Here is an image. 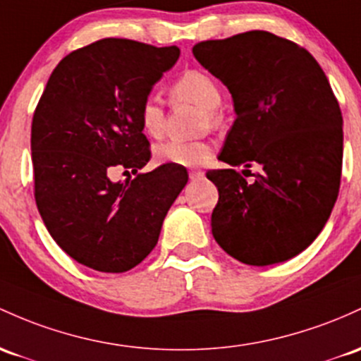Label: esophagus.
Masks as SVG:
<instances>
[{
  "instance_id": "esophagus-1",
  "label": "esophagus",
  "mask_w": 361,
  "mask_h": 361,
  "mask_svg": "<svg viewBox=\"0 0 361 361\" xmlns=\"http://www.w3.org/2000/svg\"><path fill=\"white\" fill-rule=\"evenodd\" d=\"M204 178V171L202 169H193V171H190V180L197 181V180H202Z\"/></svg>"
}]
</instances>
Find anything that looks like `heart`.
Instances as JSON below:
<instances>
[{"mask_svg": "<svg viewBox=\"0 0 361 361\" xmlns=\"http://www.w3.org/2000/svg\"><path fill=\"white\" fill-rule=\"evenodd\" d=\"M169 94L174 101H188L200 106L204 126H214L219 123V104L223 101L221 89L207 71L199 68L185 70L169 87ZM138 123L145 135L157 138L164 130V109L159 101L147 97L138 109ZM212 156V145L209 142H183L168 140L154 149V157L159 164L192 168L207 161Z\"/></svg>", "mask_w": 361, "mask_h": 361, "instance_id": "b5f03b06", "label": "heart"}]
</instances>
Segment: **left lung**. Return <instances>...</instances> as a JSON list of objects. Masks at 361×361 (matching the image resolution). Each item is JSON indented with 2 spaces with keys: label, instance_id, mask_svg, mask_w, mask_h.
I'll return each mask as SVG.
<instances>
[{
  "label": "left lung",
  "instance_id": "obj_1",
  "mask_svg": "<svg viewBox=\"0 0 361 361\" xmlns=\"http://www.w3.org/2000/svg\"><path fill=\"white\" fill-rule=\"evenodd\" d=\"M193 56L231 92L236 120L207 178L219 200L211 226L219 247L248 265L303 252L339 193L343 116L326 73L302 46L250 30L193 46ZM263 168L248 184L235 168Z\"/></svg>",
  "mask_w": 361,
  "mask_h": 361
}]
</instances>
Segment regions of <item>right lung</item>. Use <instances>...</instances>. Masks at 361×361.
Instances as JSON below:
<instances>
[{"label": "right lung", "instance_id": "right-lung-1", "mask_svg": "<svg viewBox=\"0 0 361 361\" xmlns=\"http://www.w3.org/2000/svg\"><path fill=\"white\" fill-rule=\"evenodd\" d=\"M178 58L176 46L101 39L63 58L39 99L30 137L35 204L61 250L94 271L140 264L188 181L187 168L171 164L137 173L150 159L138 109ZM116 167L136 178L114 184Z\"/></svg>", "mask_w": 361, "mask_h": 361}]
</instances>
